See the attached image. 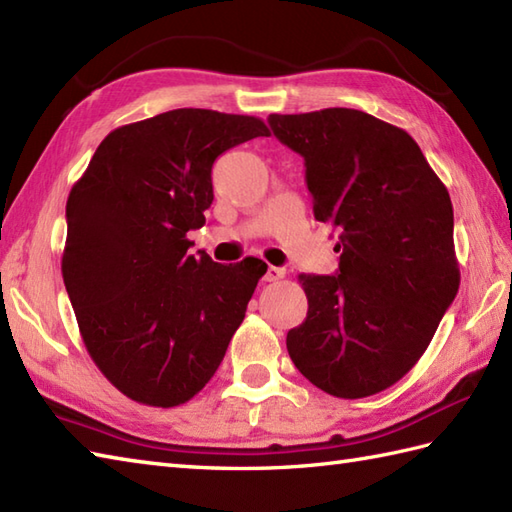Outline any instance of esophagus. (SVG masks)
I'll return each mask as SVG.
<instances>
[{
  "instance_id": "esophagus-1",
  "label": "esophagus",
  "mask_w": 512,
  "mask_h": 512,
  "mask_svg": "<svg viewBox=\"0 0 512 512\" xmlns=\"http://www.w3.org/2000/svg\"><path fill=\"white\" fill-rule=\"evenodd\" d=\"M286 277V268H279V266H268L264 279L266 281H281Z\"/></svg>"
}]
</instances>
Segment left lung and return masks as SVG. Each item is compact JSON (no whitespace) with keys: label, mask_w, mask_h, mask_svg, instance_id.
<instances>
[{"label":"left lung","mask_w":512,"mask_h":512,"mask_svg":"<svg viewBox=\"0 0 512 512\" xmlns=\"http://www.w3.org/2000/svg\"><path fill=\"white\" fill-rule=\"evenodd\" d=\"M281 143L306 160L319 222L339 228L336 275H299L308 317L288 354L336 398L391 387L420 361L460 288L453 204L405 129L328 107L270 114Z\"/></svg>","instance_id":"left-lung-1"}]
</instances>
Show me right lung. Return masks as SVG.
Returning a JSON list of instances; mask_svg holds the SVG:
<instances>
[{
  "instance_id": "1",
  "label": "right lung",
  "mask_w": 512,
  "mask_h": 512,
  "mask_svg": "<svg viewBox=\"0 0 512 512\" xmlns=\"http://www.w3.org/2000/svg\"><path fill=\"white\" fill-rule=\"evenodd\" d=\"M257 116L182 107L116 127L74 182L63 284L92 361L149 407L191 400L220 367L264 273L189 255L215 158L268 136Z\"/></svg>"
}]
</instances>
